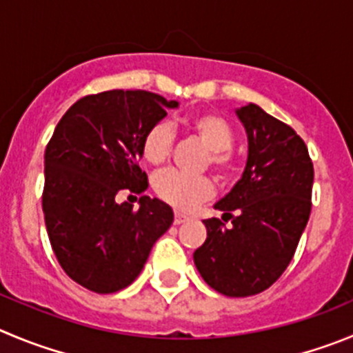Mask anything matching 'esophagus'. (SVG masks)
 I'll return each mask as SVG.
<instances>
[{
    "label": "esophagus",
    "mask_w": 353,
    "mask_h": 353,
    "mask_svg": "<svg viewBox=\"0 0 353 353\" xmlns=\"http://www.w3.org/2000/svg\"><path fill=\"white\" fill-rule=\"evenodd\" d=\"M186 219H188V216H184V214H181V212L174 214V225H181V223H184Z\"/></svg>",
    "instance_id": "obj_1"
}]
</instances>
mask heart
Listing matches in <instances>:
<instances>
[{
    "instance_id": "heart-1",
    "label": "heart",
    "mask_w": 353,
    "mask_h": 353,
    "mask_svg": "<svg viewBox=\"0 0 353 353\" xmlns=\"http://www.w3.org/2000/svg\"><path fill=\"white\" fill-rule=\"evenodd\" d=\"M188 130L207 148L203 167H212L217 177L230 179L239 172V157L232 144L235 130L232 123L216 111H200L186 120ZM174 148V132L167 121H157L141 141V153L151 165L169 160ZM153 190L165 203L177 210H192L214 193L212 181L207 176H190L179 170H163L153 177Z\"/></svg>"
}]
</instances>
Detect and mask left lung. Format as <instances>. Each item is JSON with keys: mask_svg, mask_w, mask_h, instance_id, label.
<instances>
[{"mask_svg": "<svg viewBox=\"0 0 353 353\" xmlns=\"http://www.w3.org/2000/svg\"><path fill=\"white\" fill-rule=\"evenodd\" d=\"M249 139L243 176L203 219L207 239L193 254L203 281L225 296L268 289L285 272L312 210L314 163L292 127L256 104L236 110ZM228 223V221H226Z\"/></svg>", "mask_w": 353, "mask_h": 353, "instance_id": "left-lung-1", "label": "left lung"}]
</instances>
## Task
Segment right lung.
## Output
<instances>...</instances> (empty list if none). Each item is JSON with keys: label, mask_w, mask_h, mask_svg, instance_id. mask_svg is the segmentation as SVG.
I'll list each match as a JSON object with an SVG mask.
<instances>
[{"label": "right lung", "mask_w": 353, "mask_h": 353, "mask_svg": "<svg viewBox=\"0 0 353 353\" xmlns=\"http://www.w3.org/2000/svg\"><path fill=\"white\" fill-rule=\"evenodd\" d=\"M176 101L146 90H108L65 111L45 150L41 205L59 265L88 291L111 294L136 281L153 243L174 221L165 202L143 195L141 141Z\"/></svg>", "instance_id": "right-lung-1"}]
</instances>
